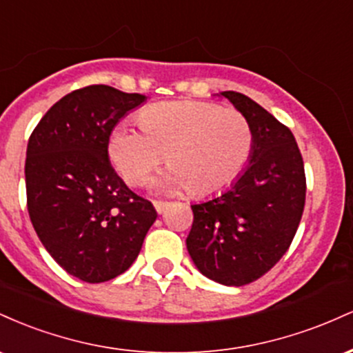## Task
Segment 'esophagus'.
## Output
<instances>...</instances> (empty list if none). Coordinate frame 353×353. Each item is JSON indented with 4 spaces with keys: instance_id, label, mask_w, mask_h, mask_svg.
<instances>
[{
    "instance_id": "34e87169",
    "label": "esophagus",
    "mask_w": 353,
    "mask_h": 353,
    "mask_svg": "<svg viewBox=\"0 0 353 353\" xmlns=\"http://www.w3.org/2000/svg\"><path fill=\"white\" fill-rule=\"evenodd\" d=\"M168 205H169L168 201H154V208H156V210L159 214L164 212V210L168 209Z\"/></svg>"
}]
</instances>
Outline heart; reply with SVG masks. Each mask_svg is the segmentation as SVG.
I'll return each instance as SVG.
<instances>
[{
    "mask_svg": "<svg viewBox=\"0 0 353 353\" xmlns=\"http://www.w3.org/2000/svg\"><path fill=\"white\" fill-rule=\"evenodd\" d=\"M143 129L121 123L109 139V157L131 185H139L165 159L172 169L159 188H188L212 196L230 188L254 154L255 134L245 114L205 101H165L139 114Z\"/></svg>",
    "mask_w": 353,
    "mask_h": 353,
    "instance_id": "b5f03b06",
    "label": "heart"
}]
</instances>
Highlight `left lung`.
<instances>
[{"label":"left lung","instance_id":"1","mask_svg":"<svg viewBox=\"0 0 353 353\" xmlns=\"http://www.w3.org/2000/svg\"><path fill=\"white\" fill-rule=\"evenodd\" d=\"M221 94L252 124L254 154L232 188L190 205L194 221L185 244L205 277L241 287L269 272L292 244L307 184L292 131L241 92Z\"/></svg>","mask_w":353,"mask_h":353}]
</instances>
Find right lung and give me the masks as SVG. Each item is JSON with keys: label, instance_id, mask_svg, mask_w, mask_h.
I'll list each match as a JSON object with an SVG mask.
<instances>
[{"label": "right lung", "instance_id": "right-lung-1", "mask_svg": "<svg viewBox=\"0 0 353 353\" xmlns=\"http://www.w3.org/2000/svg\"><path fill=\"white\" fill-rule=\"evenodd\" d=\"M144 94L104 84L76 89L41 117L26 151L31 224L68 274L89 283L117 277L136 261L156 221L109 163V137Z\"/></svg>", "mask_w": 353, "mask_h": 353}]
</instances>
